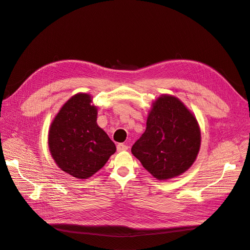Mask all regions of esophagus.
<instances>
[{
  "label": "esophagus",
  "instance_id": "34e87169",
  "mask_svg": "<svg viewBox=\"0 0 250 250\" xmlns=\"http://www.w3.org/2000/svg\"><path fill=\"white\" fill-rule=\"evenodd\" d=\"M116 149L118 152H122V151H126L128 149V147L126 145H125V144H118V145L116 146Z\"/></svg>",
  "mask_w": 250,
  "mask_h": 250
}]
</instances>
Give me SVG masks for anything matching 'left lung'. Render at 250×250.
<instances>
[{"label":"left lung","instance_id":"obj_1","mask_svg":"<svg viewBox=\"0 0 250 250\" xmlns=\"http://www.w3.org/2000/svg\"><path fill=\"white\" fill-rule=\"evenodd\" d=\"M201 148V128L194 114L177 97L162 94L149 111L145 133L132 153L159 180L181 175L191 167Z\"/></svg>","mask_w":250,"mask_h":250}]
</instances>
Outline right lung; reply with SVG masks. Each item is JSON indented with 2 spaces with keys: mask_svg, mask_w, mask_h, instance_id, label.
<instances>
[{
  "mask_svg": "<svg viewBox=\"0 0 250 250\" xmlns=\"http://www.w3.org/2000/svg\"><path fill=\"white\" fill-rule=\"evenodd\" d=\"M97 107L87 93H77L61 107L50 124L48 149L63 172L78 179L95 174L116 151L97 125Z\"/></svg>",
  "mask_w": 250,
  "mask_h": 250,
  "instance_id": "obj_1",
  "label": "right lung"
}]
</instances>
